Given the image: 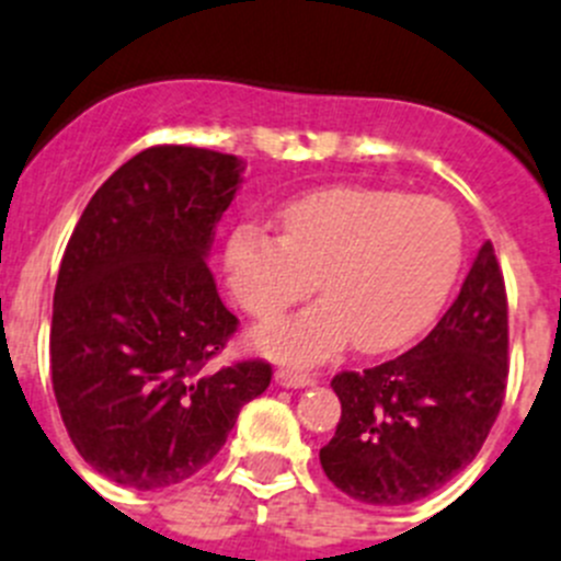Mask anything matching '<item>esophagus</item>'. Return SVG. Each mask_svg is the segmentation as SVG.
Segmentation results:
<instances>
[{"instance_id": "esophagus-1", "label": "esophagus", "mask_w": 561, "mask_h": 561, "mask_svg": "<svg viewBox=\"0 0 561 561\" xmlns=\"http://www.w3.org/2000/svg\"><path fill=\"white\" fill-rule=\"evenodd\" d=\"M312 376L305 374V370H296V368H279L276 370V385L282 387H293V390H298V387H310L312 385Z\"/></svg>"}]
</instances>
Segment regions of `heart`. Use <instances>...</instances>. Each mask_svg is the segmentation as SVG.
<instances>
[{
	"label": "heart",
	"mask_w": 561,
	"mask_h": 561,
	"mask_svg": "<svg viewBox=\"0 0 561 561\" xmlns=\"http://www.w3.org/2000/svg\"><path fill=\"white\" fill-rule=\"evenodd\" d=\"M282 234L245 224L227 245L238 305L274 318L310 296L323 301L265 323L254 345L287 363H318L348 337L385 352L415 337L446 305L462 263V229L439 198L385 187H323L279 213Z\"/></svg>",
	"instance_id": "heart-1"
}]
</instances>
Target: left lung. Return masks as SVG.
I'll list each match as a JSON object with an SVG mask.
<instances>
[{"mask_svg": "<svg viewBox=\"0 0 561 561\" xmlns=\"http://www.w3.org/2000/svg\"><path fill=\"white\" fill-rule=\"evenodd\" d=\"M504 274L486 240L457 301L401 357L332 379L340 423L321 448L337 490L374 506L421 501L476 459L506 390Z\"/></svg>", "mask_w": 561, "mask_h": 561, "instance_id": "left-lung-1", "label": "left lung"}]
</instances>
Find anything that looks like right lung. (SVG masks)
<instances>
[{
    "mask_svg": "<svg viewBox=\"0 0 561 561\" xmlns=\"http://www.w3.org/2000/svg\"><path fill=\"white\" fill-rule=\"evenodd\" d=\"M243 160L151 146L88 202L51 307V387L80 457L133 490L191 479L221 451L271 365L209 370L238 318L207 254L243 182Z\"/></svg>",
    "mask_w": 561,
    "mask_h": 561,
    "instance_id": "add662e5",
    "label": "right lung"
}]
</instances>
